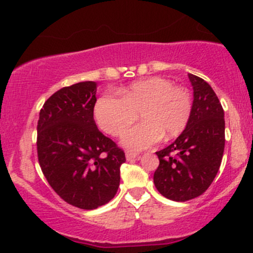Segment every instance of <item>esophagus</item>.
<instances>
[{
	"instance_id": "obj_1",
	"label": "esophagus",
	"mask_w": 253,
	"mask_h": 253,
	"mask_svg": "<svg viewBox=\"0 0 253 253\" xmlns=\"http://www.w3.org/2000/svg\"><path fill=\"white\" fill-rule=\"evenodd\" d=\"M138 153L132 152V151H126V159L127 161H132V159L138 158Z\"/></svg>"
}]
</instances>
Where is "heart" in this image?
Listing matches in <instances>:
<instances>
[{"mask_svg": "<svg viewBox=\"0 0 253 253\" xmlns=\"http://www.w3.org/2000/svg\"><path fill=\"white\" fill-rule=\"evenodd\" d=\"M120 97L104 95L94 108L100 128L113 136L123 135L138 120L143 123L129 129L123 144L130 150L153 146L162 138L172 139L187 128L193 112L189 91L171 81L152 77L130 84L119 91Z\"/></svg>", "mask_w": 253, "mask_h": 253, "instance_id": "1", "label": "heart"}]
</instances>
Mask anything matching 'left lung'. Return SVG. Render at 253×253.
<instances>
[{
  "instance_id": "left-lung-1",
  "label": "left lung",
  "mask_w": 253,
  "mask_h": 253,
  "mask_svg": "<svg viewBox=\"0 0 253 253\" xmlns=\"http://www.w3.org/2000/svg\"><path fill=\"white\" fill-rule=\"evenodd\" d=\"M194 89L187 128L158 151L153 175L157 190L167 199L184 202L202 195L215 178L225 149V119L219 98L202 78L188 74Z\"/></svg>"
}]
</instances>
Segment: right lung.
Masks as SVG:
<instances>
[{"instance_id": "1", "label": "right lung", "mask_w": 253, "mask_h": 253, "mask_svg": "<svg viewBox=\"0 0 253 253\" xmlns=\"http://www.w3.org/2000/svg\"><path fill=\"white\" fill-rule=\"evenodd\" d=\"M96 83L65 86L47 98L38 120V161L51 188L65 202L95 210L120 184L125 152L94 120Z\"/></svg>"}]
</instances>
